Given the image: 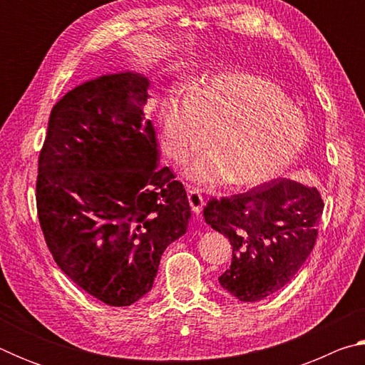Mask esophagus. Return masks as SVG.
<instances>
[{
  "label": "esophagus",
  "mask_w": 365,
  "mask_h": 365,
  "mask_svg": "<svg viewBox=\"0 0 365 365\" xmlns=\"http://www.w3.org/2000/svg\"><path fill=\"white\" fill-rule=\"evenodd\" d=\"M187 195H188V202L191 206V211H193L195 214H200L202 206H205V196H202L200 193V190H196V188H188Z\"/></svg>",
  "instance_id": "34e87169"
}]
</instances>
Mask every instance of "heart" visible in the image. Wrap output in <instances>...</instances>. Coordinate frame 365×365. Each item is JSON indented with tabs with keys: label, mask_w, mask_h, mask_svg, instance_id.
I'll list each match as a JSON object with an SVG mask.
<instances>
[{
	"label": "heart",
	"mask_w": 365,
	"mask_h": 365,
	"mask_svg": "<svg viewBox=\"0 0 365 365\" xmlns=\"http://www.w3.org/2000/svg\"><path fill=\"white\" fill-rule=\"evenodd\" d=\"M164 146L177 163L205 145L188 170L193 183L252 187L288 168L307 143L309 123L288 96L262 77L220 73L193 86L188 100L163 109Z\"/></svg>",
	"instance_id": "heart-1"
}]
</instances>
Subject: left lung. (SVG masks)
Listing matches in <instances>:
<instances>
[{"label": "left lung", "instance_id": "obj_1", "mask_svg": "<svg viewBox=\"0 0 365 365\" xmlns=\"http://www.w3.org/2000/svg\"><path fill=\"white\" fill-rule=\"evenodd\" d=\"M322 211L316 187L287 178L209 200L205 220L233 248L230 267L219 277L222 288L245 302L279 292L311 255Z\"/></svg>", "mask_w": 365, "mask_h": 365}]
</instances>
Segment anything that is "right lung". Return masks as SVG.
Masks as SVG:
<instances>
[{
	"label": "right lung",
	"mask_w": 365,
	"mask_h": 365,
	"mask_svg": "<svg viewBox=\"0 0 365 365\" xmlns=\"http://www.w3.org/2000/svg\"><path fill=\"white\" fill-rule=\"evenodd\" d=\"M148 88L133 72L76 86L51 109L38 158L36 211L48 250L108 306L150 292L160 256L191 215L183 185L158 165Z\"/></svg>",
	"instance_id": "add662e5"
}]
</instances>
